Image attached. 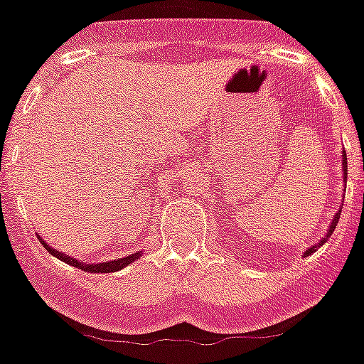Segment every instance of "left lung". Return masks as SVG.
<instances>
[{"mask_svg": "<svg viewBox=\"0 0 364 364\" xmlns=\"http://www.w3.org/2000/svg\"><path fill=\"white\" fill-rule=\"evenodd\" d=\"M342 173H344V183H346V177H348V159H346V151H342ZM341 213H342V209H338V211L335 213V217H333V220H331V224H329V228H327L326 235H323V237H321L320 241H318V243L312 245V247H309V249H306L305 252H303V258H306V256H310V254H314L316 250L320 249L321 245L326 243L327 239H329L331 235H333V232H335V228H336V224H338V218H341Z\"/></svg>", "mask_w": 364, "mask_h": 364, "instance_id": "left-lung-1", "label": "left lung"}]
</instances>
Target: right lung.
Segmentation results:
<instances>
[{
    "label": "right lung",
    "instance_id": "1",
    "mask_svg": "<svg viewBox=\"0 0 364 364\" xmlns=\"http://www.w3.org/2000/svg\"><path fill=\"white\" fill-rule=\"evenodd\" d=\"M38 239H41V243L46 247V250H48L52 256H55V258L65 262V264L75 265V267L82 269V271H85V273H115V271H121V269H125L127 265L134 264L136 259L141 258V250H138V252L129 254V256H125V258L110 259V262H100V264H85L84 259H76L73 258V256H67L65 252H59L58 249H52L50 245H46V241H44L41 235H38Z\"/></svg>",
    "mask_w": 364,
    "mask_h": 364
}]
</instances>
